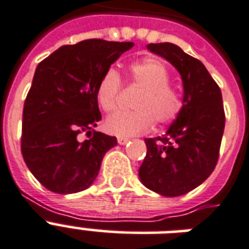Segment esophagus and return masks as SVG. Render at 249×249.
Listing matches in <instances>:
<instances>
[{"instance_id": "34e87169", "label": "esophagus", "mask_w": 249, "mask_h": 249, "mask_svg": "<svg viewBox=\"0 0 249 249\" xmlns=\"http://www.w3.org/2000/svg\"><path fill=\"white\" fill-rule=\"evenodd\" d=\"M117 142H119V144H126L129 142V138H124V137H119V138H117Z\"/></svg>"}]
</instances>
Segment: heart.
<instances>
[{
  "instance_id": "obj_1",
  "label": "heart",
  "mask_w": 249,
  "mask_h": 249,
  "mask_svg": "<svg viewBox=\"0 0 249 249\" xmlns=\"http://www.w3.org/2000/svg\"><path fill=\"white\" fill-rule=\"evenodd\" d=\"M132 83L142 89L133 112H117L106 120V130L119 137H133L151 129L154 123L166 124L177 116L182 107L179 94L169 85L170 75L163 60L144 58L129 66ZM121 90L119 72L109 68L103 73L97 86V101L106 112L117 107Z\"/></svg>"
}]
</instances>
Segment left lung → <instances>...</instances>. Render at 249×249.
I'll use <instances>...</instances> for the list:
<instances>
[{"label": "left lung", "instance_id": "1", "mask_svg": "<svg viewBox=\"0 0 249 249\" xmlns=\"http://www.w3.org/2000/svg\"><path fill=\"white\" fill-rule=\"evenodd\" d=\"M147 50L177 70L183 98L165 134L144 140L147 154L138 174L154 193L179 196L201 185L216 166L225 129L222 94L204 64L177 45L148 44Z\"/></svg>", "mask_w": 249, "mask_h": 249}]
</instances>
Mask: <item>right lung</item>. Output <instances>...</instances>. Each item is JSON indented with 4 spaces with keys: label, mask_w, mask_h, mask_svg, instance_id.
I'll use <instances>...</instances> for the list:
<instances>
[{
    "label": "right lung",
    "mask_w": 249,
    "mask_h": 249,
    "mask_svg": "<svg viewBox=\"0 0 249 249\" xmlns=\"http://www.w3.org/2000/svg\"><path fill=\"white\" fill-rule=\"evenodd\" d=\"M133 46L91 38L60 46L37 66L23 108L21 154L31 173L53 193L88 189L106 152L117 144L116 137L94 130L102 119L97 86ZM90 130L89 140L78 141L80 132Z\"/></svg>",
    "instance_id": "obj_1"
}]
</instances>
